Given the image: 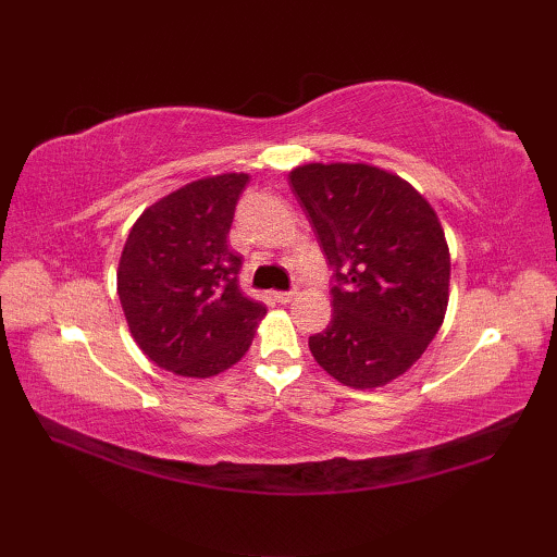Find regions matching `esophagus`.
Wrapping results in <instances>:
<instances>
[{"label": "esophagus", "instance_id": "obj_1", "mask_svg": "<svg viewBox=\"0 0 557 557\" xmlns=\"http://www.w3.org/2000/svg\"><path fill=\"white\" fill-rule=\"evenodd\" d=\"M272 297H275L277 304H289L294 297H297V292H275Z\"/></svg>", "mask_w": 557, "mask_h": 557}]
</instances>
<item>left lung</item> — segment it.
Here are the masks:
<instances>
[{
  "mask_svg": "<svg viewBox=\"0 0 557 557\" xmlns=\"http://www.w3.org/2000/svg\"><path fill=\"white\" fill-rule=\"evenodd\" d=\"M289 186L333 265V321L309 349L342 385H387L443 325L449 248L435 210L401 176L363 162H311Z\"/></svg>",
  "mask_w": 557,
  "mask_h": 557,
  "instance_id": "8db88e82",
  "label": "left lung"
}]
</instances>
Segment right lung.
I'll use <instances>...</instances> for the list:
<instances>
[{
    "mask_svg": "<svg viewBox=\"0 0 557 557\" xmlns=\"http://www.w3.org/2000/svg\"><path fill=\"white\" fill-rule=\"evenodd\" d=\"M248 174L206 176L152 203L128 232L116 294L136 345L160 369L210 377L248 351L265 306L239 289L227 234Z\"/></svg>",
    "mask_w": 557,
    "mask_h": 557,
    "instance_id": "right-lung-1",
    "label": "right lung"
}]
</instances>
